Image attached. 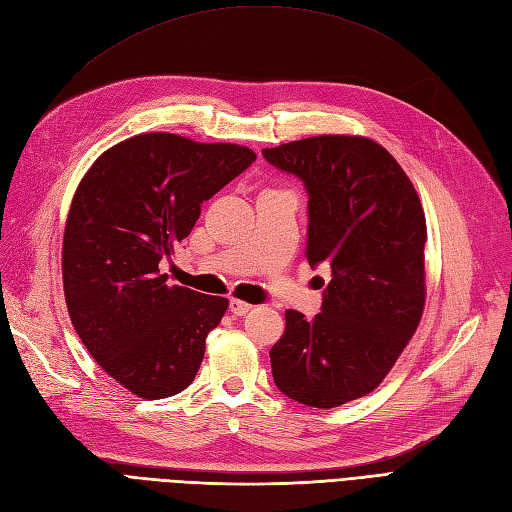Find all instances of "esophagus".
Masks as SVG:
<instances>
[{
	"mask_svg": "<svg viewBox=\"0 0 512 512\" xmlns=\"http://www.w3.org/2000/svg\"><path fill=\"white\" fill-rule=\"evenodd\" d=\"M228 309H230V314H235V316H245V314L250 312V309H252V305H250V303H245V301H239V299H230Z\"/></svg>",
	"mask_w": 512,
	"mask_h": 512,
	"instance_id": "1",
	"label": "esophagus"
}]
</instances>
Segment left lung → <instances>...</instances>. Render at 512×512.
<instances>
[{
	"instance_id": "1",
	"label": "left lung",
	"mask_w": 512,
	"mask_h": 512,
	"mask_svg": "<svg viewBox=\"0 0 512 512\" xmlns=\"http://www.w3.org/2000/svg\"><path fill=\"white\" fill-rule=\"evenodd\" d=\"M262 156L303 181L305 256L331 269L314 320L286 312V331L269 352L273 380L299 404L342 406L376 389L421 320V200L391 153L363 136H312Z\"/></svg>"
}]
</instances>
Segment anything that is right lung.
<instances>
[{"label": "right lung", "mask_w": 512, "mask_h": 512, "mask_svg": "<svg viewBox=\"0 0 512 512\" xmlns=\"http://www.w3.org/2000/svg\"><path fill=\"white\" fill-rule=\"evenodd\" d=\"M256 160L241 145L138 134L104 151L76 188L64 232L74 331L108 376L143 399L188 389L228 301L170 286L160 265L200 205Z\"/></svg>", "instance_id": "add662e5"}]
</instances>
